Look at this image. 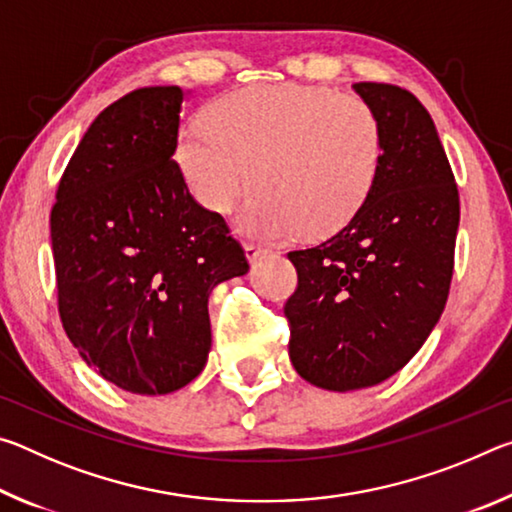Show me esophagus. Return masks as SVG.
Returning a JSON list of instances; mask_svg holds the SVG:
<instances>
[{
	"label": "esophagus",
	"mask_w": 512,
	"mask_h": 512,
	"mask_svg": "<svg viewBox=\"0 0 512 512\" xmlns=\"http://www.w3.org/2000/svg\"><path fill=\"white\" fill-rule=\"evenodd\" d=\"M246 257H248V262L250 264H255V262H259V259L262 257H266L268 255V250L266 248H262V246H255V244H246Z\"/></svg>",
	"instance_id": "34e87169"
}]
</instances>
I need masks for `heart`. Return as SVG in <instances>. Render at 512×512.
Returning <instances> with one entry per match:
<instances>
[{
  "mask_svg": "<svg viewBox=\"0 0 512 512\" xmlns=\"http://www.w3.org/2000/svg\"><path fill=\"white\" fill-rule=\"evenodd\" d=\"M384 133L375 108L320 85H250L223 94L207 119L180 128L176 160L196 201L225 214L253 183L237 216L244 235L287 239L339 230L379 176Z\"/></svg>",
  "mask_w": 512,
  "mask_h": 512,
  "instance_id": "heart-1",
  "label": "heart"
}]
</instances>
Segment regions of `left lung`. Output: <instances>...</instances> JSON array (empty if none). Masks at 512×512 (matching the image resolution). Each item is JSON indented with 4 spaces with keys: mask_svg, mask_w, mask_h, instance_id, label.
<instances>
[{
    "mask_svg": "<svg viewBox=\"0 0 512 512\" xmlns=\"http://www.w3.org/2000/svg\"><path fill=\"white\" fill-rule=\"evenodd\" d=\"M381 121L379 176L357 214L291 250L298 287L284 305L289 357L327 391L375 386L436 327L454 273L458 187L427 108L391 83H354Z\"/></svg>",
    "mask_w": 512,
    "mask_h": 512,
    "instance_id": "left-lung-1",
    "label": "left lung"
}]
</instances>
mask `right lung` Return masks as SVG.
<instances>
[{"instance_id": "1", "label": "right lung", "mask_w": 512, "mask_h": 512, "mask_svg": "<svg viewBox=\"0 0 512 512\" xmlns=\"http://www.w3.org/2000/svg\"><path fill=\"white\" fill-rule=\"evenodd\" d=\"M183 99L158 85L110 103L69 158L49 219L67 339L137 395L178 391L203 370L210 291L248 273L228 223L194 201L173 160Z\"/></svg>"}]
</instances>
